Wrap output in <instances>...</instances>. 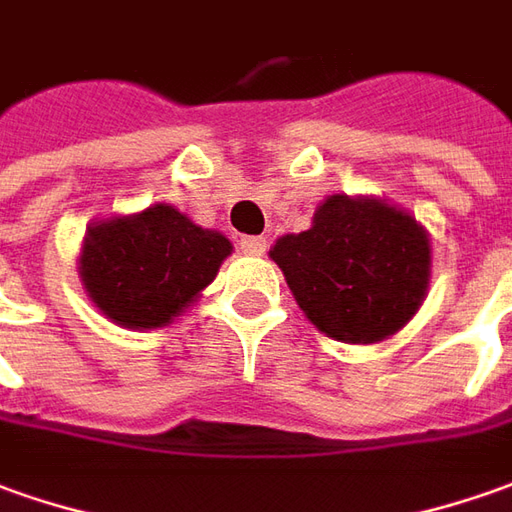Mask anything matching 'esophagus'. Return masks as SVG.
Instances as JSON below:
<instances>
[{"instance_id":"esophagus-1","label":"esophagus","mask_w":512,"mask_h":512,"mask_svg":"<svg viewBox=\"0 0 512 512\" xmlns=\"http://www.w3.org/2000/svg\"><path fill=\"white\" fill-rule=\"evenodd\" d=\"M241 252H243V255L260 257L263 252H266V238H260V235H249V238H241Z\"/></svg>"}]
</instances>
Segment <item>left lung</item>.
<instances>
[{"label": "left lung", "instance_id": "left-lung-1", "mask_svg": "<svg viewBox=\"0 0 512 512\" xmlns=\"http://www.w3.org/2000/svg\"><path fill=\"white\" fill-rule=\"evenodd\" d=\"M269 257L305 319L336 342H384L429 294V229L387 198L333 193L311 227L277 238Z\"/></svg>", "mask_w": 512, "mask_h": 512}]
</instances>
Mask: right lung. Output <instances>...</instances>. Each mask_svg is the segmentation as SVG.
Returning a JSON list of instances; mask_svg holds the SVG:
<instances>
[{
  "label": "right lung",
  "instance_id": "obj_1",
  "mask_svg": "<svg viewBox=\"0 0 512 512\" xmlns=\"http://www.w3.org/2000/svg\"><path fill=\"white\" fill-rule=\"evenodd\" d=\"M232 243L170 204L111 215L86 227L78 255L83 291L109 322L168 328L215 280Z\"/></svg>",
  "mask_w": 512,
  "mask_h": 512
}]
</instances>
